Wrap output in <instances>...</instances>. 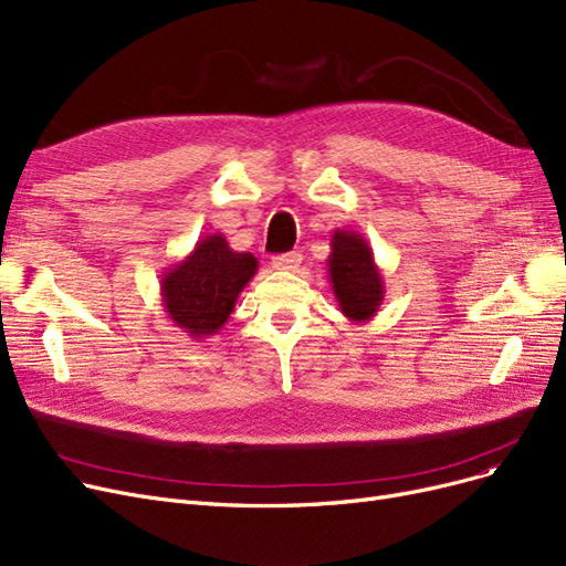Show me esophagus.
<instances>
[{
	"label": "esophagus",
	"instance_id": "1",
	"mask_svg": "<svg viewBox=\"0 0 566 566\" xmlns=\"http://www.w3.org/2000/svg\"><path fill=\"white\" fill-rule=\"evenodd\" d=\"M301 261H303V256L298 251H289V253H280V256L272 259V268L291 272V270H296L301 265Z\"/></svg>",
	"mask_w": 566,
	"mask_h": 566
}]
</instances>
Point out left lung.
<instances>
[{
    "mask_svg": "<svg viewBox=\"0 0 566 566\" xmlns=\"http://www.w3.org/2000/svg\"><path fill=\"white\" fill-rule=\"evenodd\" d=\"M326 268L340 313L355 324L376 317L386 286L369 242L355 230L336 228Z\"/></svg>",
    "mask_w": 566,
    "mask_h": 566,
    "instance_id": "8db88e82",
    "label": "left lung"
}]
</instances>
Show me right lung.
<instances>
[{"label": "right lung", "instance_id": "obj_1", "mask_svg": "<svg viewBox=\"0 0 566 566\" xmlns=\"http://www.w3.org/2000/svg\"><path fill=\"white\" fill-rule=\"evenodd\" d=\"M256 270L259 259L253 253L232 251L221 232L207 234L161 275V305L178 329L202 343L221 332Z\"/></svg>", "mask_w": 566, "mask_h": 566}]
</instances>
